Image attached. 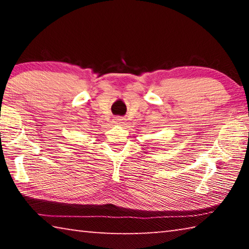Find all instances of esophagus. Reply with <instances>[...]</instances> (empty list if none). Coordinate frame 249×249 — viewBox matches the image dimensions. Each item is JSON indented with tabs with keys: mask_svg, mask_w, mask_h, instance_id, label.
Returning <instances> with one entry per match:
<instances>
[{
	"mask_svg": "<svg viewBox=\"0 0 249 249\" xmlns=\"http://www.w3.org/2000/svg\"><path fill=\"white\" fill-rule=\"evenodd\" d=\"M123 119H122V117H115V119H114V123L115 124H122V123H123Z\"/></svg>",
	"mask_w": 249,
	"mask_h": 249,
	"instance_id": "1",
	"label": "esophagus"
}]
</instances>
